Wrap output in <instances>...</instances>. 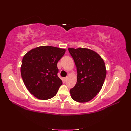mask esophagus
<instances>
[{
    "mask_svg": "<svg viewBox=\"0 0 131 131\" xmlns=\"http://www.w3.org/2000/svg\"><path fill=\"white\" fill-rule=\"evenodd\" d=\"M63 80H64V81H66V80H67V77H64V78H63Z\"/></svg>",
    "mask_w": 131,
    "mask_h": 131,
    "instance_id": "obj_1",
    "label": "esophagus"
}]
</instances>
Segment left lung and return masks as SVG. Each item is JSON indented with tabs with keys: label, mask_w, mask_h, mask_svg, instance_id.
Returning a JSON list of instances; mask_svg holds the SVG:
<instances>
[{
	"label": "left lung",
	"mask_w": 131,
	"mask_h": 131,
	"mask_svg": "<svg viewBox=\"0 0 131 131\" xmlns=\"http://www.w3.org/2000/svg\"><path fill=\"white\" fill-rule=\"evenodd\" d=\"M77 67V82L70 90L71 98L78 102L91 100L100 91L106 70L103 59L93 50L86 48H69Z\"/></svg>",
	"instance_id": "8db88e82"
}]
</instances>
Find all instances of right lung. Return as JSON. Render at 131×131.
I'll list each match as a JSON object with an SVG mask.
<instances>
[{
  "label": "right lung",
  "instance_id": "1",
  "mask_svg": "<svg viewBox=\"0 0 131 131\" xmlns=\"http://www.w3.org/2000/svg\"><path fill=\"white\" fill-rule=\"evenodd\" d=\"M66 49L49 46L35 48L22 59L21 75L26 87L40 100H49L56 95L63 82L57 76V64Z\"/></svg>",
  "mask_w": 131,
  "mask_h": 131
}]
</instances>
